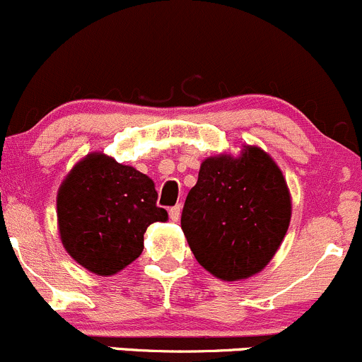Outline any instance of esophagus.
Instances as JSON below:
<instances>
[{"label": "esophagus", "mask_w": 362, "mask_h": 362, "mask_svg": "<svg viewBox=\"0 0 362 362\" xmlns=\"http://www.w3.org/2000/svg\"><path fill=\"white\" fill-rule=\"evenodd\" d=\"M180 213H182L180 204H177V206H171L170 208V218L173 220V222H178V218H180Z\"/></svg>", "instance_id": "obj_1"}]
</instances>
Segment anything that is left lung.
I'll list each match as a JSON object with an SVG mask.
<instances>
[{"mask_svg":"<svg viewBox=\"0 0 362 362\" xmlns=\"http://www.w3.org/2000/svg\"><path fill=\"white\" fill-rule=\"evenodd\" d=\"M291 197L279 166L260 147L239 158L201 163L197 184L182 211V230L196 260L222 281L260 272L283 243Z\"/></svg>","mask_w":362,"mask_h":362,"instance_id":"8db88e82","label":"left lung"}]
</instances>
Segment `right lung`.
<instances>
[{
	"label": "right lung",
	"mask_w": 362,
	"mask_h": 362,
	"mask_svg": "<svg viewBox=\"0 0 362 362\" xmlns=\"http://www.w3.org/2000/svg\"><path fill=\"white\" fill-rule=\"evenodd\" d=\"M154 182L133 166L95 152L78 163L57 194V220L67 253L97 276H112L144 250V232L168 213Z\"/></svg>",
	"instance_id": "add662e5"
}]
</instances>
